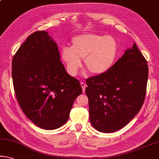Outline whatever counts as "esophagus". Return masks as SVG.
<instances>
[{"label": "esophagus", "instance_id": "obj_1", "mask_svg": "<svg viewBox=\"0 0 159 159\" xmlns=\"http://www.w3.org/2000/svg\"><path fill=\"white\" fill-rule=\"evenodd\" d=\"M80 85H81V87H82L83 91L85 92V87H86V84H85L84 82H80Z\"/></svg>", "mask_w": 159, "mask_h": 159}]
</instances>
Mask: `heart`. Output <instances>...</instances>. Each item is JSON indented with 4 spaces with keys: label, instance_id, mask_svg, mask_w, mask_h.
<instances>
[{
    "label": "heart",
    "instance_id": "1",
    "mask_svg": "<svg viewBox=\"0 0 159 159\" xmlns=\"http://www.w3.org/2000/svg\"><path fill=\"white\" fill-rule=\"evenodd\" d=\"M117 54V44L113 37L92 33L74 37L70 48L64 47L61 51L62 61L72 76L79 71L81 59L90 74L100 75L113 66Z\"/></svg>",
    "mask_w": 159,
    "mask_h": 159
}]
</instances>
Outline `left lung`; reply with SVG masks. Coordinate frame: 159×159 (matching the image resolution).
<instances>
[{"label":"left lung","mask_w":159,"mask_h":159,"mask_svg":"<svg viewBox=\"0 0 159 159\" xmlns=\"http://www.w3.org/2000/svg\"><path fill=\"white\" fill-rule=\"evenodd\" d=\"M147 61L135 43L104 74L86 80L90 123L99 132L122 129L139 112L148 80Z\"/></svg>","instance_id":"left-lung-1"}]
</instances>
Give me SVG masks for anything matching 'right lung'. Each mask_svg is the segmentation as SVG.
Here are the masks:
<instances>
[{"instance_id":"right-lung-1","label":"right lung","mask_w":159,"mask_h":159,"mask_svg":"<svg viewBox=\"0 0 159 159\" xmlns=\"http://www.w3.org/2000/svg\"><path fill=\"white\" fill-rule=\"evenodd\" d=\"M12 77L22 112L44 129L64 125L75 99L82 93L79 80L67 74L57 44L45 31L30 34L17 49L12 57Z\"/></svg>"}]
</instances>
